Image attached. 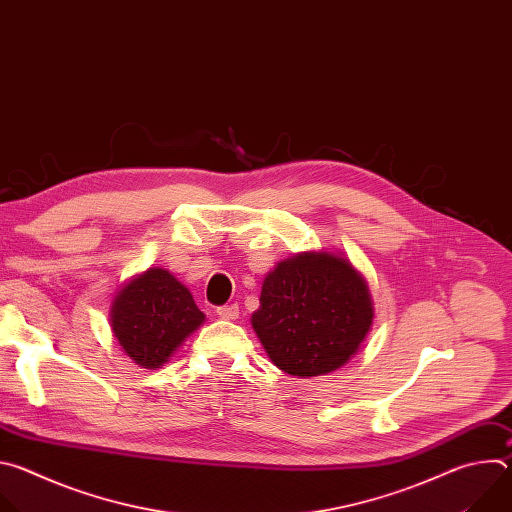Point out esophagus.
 I'll use <instances>...</instances> for the list:
<instances>
[{
  "label": "esophagus",
  "instance_id": "1",
  "mask_svg": "<svg viewBox=\"0 0 512 512\" xmlns=\"http://www.w3.org/2000/svg\"><path fill=\"white\" fill-rule=\"evenodd\" d=\"M216 314H218V318H223V320H237L239 318V306L237 304L221 306V308H216Z\"/></svg>",
  "mask_w": 512,
  "mask_h": 512
}]
</instances>
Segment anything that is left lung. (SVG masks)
<instances>
[{"instance_id": "obj_1", "label": "left lung", "mask_w": 512, "mask_h": 512, "mask_svg": "<svg viewBox=\"0 0 512 512\" xmlns=\"http://www.w3.org/2000/svg\"><path fill=\"white\" fill-rule=\"evenodd\" d=\"M373 320L369 283L350 259L334 251H304L263 277L251 326L277 369L310 379L344 367Z\"/></svg>"}]
</instances>
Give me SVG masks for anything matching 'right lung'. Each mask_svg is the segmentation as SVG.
<instances>
[{"instance_id":"add662e5","label":"right lung","mask_w":512,"mask_h":512,"mask_svg":"<svg viewBox=\"0 0 512 512\" xmlns=\"http://www.w3.org/2000/svg\"><path fill=\"white\" fill-rule=\"evenodd\" d=\"M204 320L190 289L162 267L133 275L109 306L117 344L141 369L152 371L162 369Z\"/></svg>"}]
</instances>
